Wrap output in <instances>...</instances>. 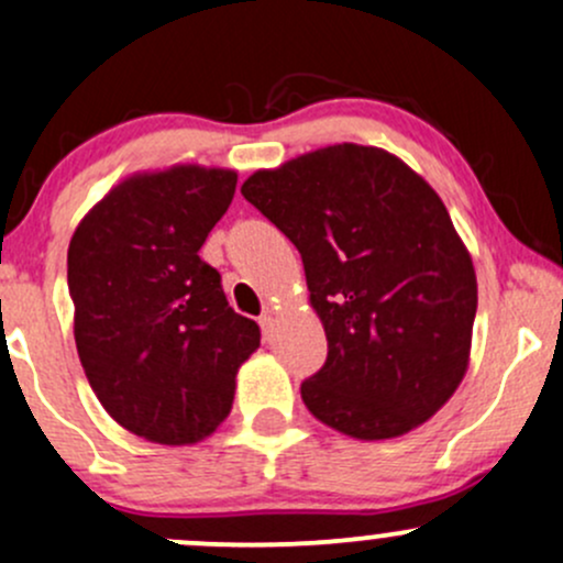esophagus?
I'll list each match as a JSON object with an SVG mask.
<instances>
[{"label": "esophagus", "instance_id": "34e87169", "mask_svg": "<svg viewBox=\"0 0 563 563\" xmlns=\"http://www.w3.org/2000/svg\"><path fill=\"white\" fill-rule=\"evenodd\" d=\"M258 323H262L264 336H272V329H275V312H272L269 307H266V310L262 312V318H258Z\"/></svg>", "mask_w": 563, "mask_h": 563}]
</instances>
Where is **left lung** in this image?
I'll list each match as a JSON object with an SVG mask.
<instances>
[{"mask_svg": "<svg viewBox=\"0 0 563 563\" xmlns=\"http://www.w3.org/2000/svg\"><path fill=\"white\" fill-rule=\"evenodd\" d=\"M242 197L297 245L329 356L301 383L321 423L394 440L429 421L470 366L477 277L448 207L383 147H318L258 169Z\"/></svg>", "mask_w": 563, "mask_h": 563, "instance_id": "obj_1", "label": "left lung"}]
</instances>
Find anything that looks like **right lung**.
<instances>
[{"label": "right lung", "mask_w": 563, "mask_h": 563, "mask_svg": "<svg viewBox=\"0 0 563 563\" xmlns=\"http://www.w3.org/2000/svg\"><path fill=\"white\" fill-rule=\"evenodd\" d=\"M236 173L199 164L129 175L86 212L67 253L75 345L115 423L197 445L232 412L236 372L262 342L199 258Z\"/></svg>", "instance_id": "1"}]
</instances>
